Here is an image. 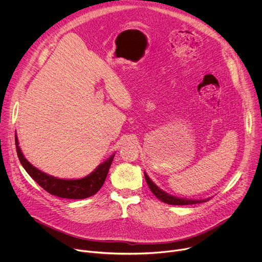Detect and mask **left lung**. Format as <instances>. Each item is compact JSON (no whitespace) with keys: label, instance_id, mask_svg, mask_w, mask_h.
I'll return each mask as SVG.
<instances>
[{"label":"left lung","instance_id":"1","mask_svg":"<svg viewBox=\"0 0 262 262\" xmlns=\"http://www.w3.org/2000/svg\"><path fill=\"white\" fill-rule=\"evenodd\" d=\"M145 175V179L146 182L149 186V189L154 193V195L160 199L161 201L167 203V204H171V205H189V204H197V203H201V202H206L208 199H204V200H189V199H181V198H177L174 197L172 195H169L167 193H165L164 191H162L159 186H157L151 179L147 176L146 173H144Z\"/></svg>","mask_w":262,"mask_h":262}]
</instances>
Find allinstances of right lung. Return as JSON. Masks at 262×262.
<instances>
[{"instance_id":"1","label":"right lung","mask_w":262,"mask_h":262,"mask_svg":"<svg viewBox=\"0 0 262 262\" xmlns=\"http://www.w3.org/2000/svg\"><path fill=\"white\" fill-rule=\"evenodd\" d=\"M15 145L18 160L28 174L48 193L66 199H85L96 194L102 186L114 155L100 164L90 175L81 179H60L48 175L33 167L24 157L15 135Z\"/></svg>"}]
</instances>
